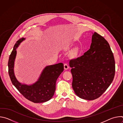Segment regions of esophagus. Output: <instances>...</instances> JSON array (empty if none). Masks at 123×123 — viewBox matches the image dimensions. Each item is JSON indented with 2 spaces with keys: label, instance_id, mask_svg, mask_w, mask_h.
<instances>
[{
  "label": "esophagus",
  "instance_id": "34e87169",
  "mask_svg": "<svg viewBox=\"0 0 123 123\" xmlns=\"http://www.w3.org/2000/svg\"><path fill=\"white\" fill-rule=\"evenodd\" d=\"M64 69H68L69 68V67H68V66L67 64H65L64 65Z\"/></svg>",
  "mask_w": 123,
  "mask_h": 123
}]
</instances>
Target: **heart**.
Here are the masks:
<instances>
[{
    "label": "heart",
    "mask_w": 123,
    "mask_h": 123,
    "mask_svg": "<svg viewBox=\"0 0 123 123\" xmlns=\"http://www.w3.org/2000/svg\"><path fill=\"white\" fill-rule=\"evenodd\" d=\"M78 51H79V49H78V47H76V48H75L74 49V50H73V51H72V54H73V55H77V54H78Z\"/></svg>",
    "instance_id": "heart-1"
}]
</instances>
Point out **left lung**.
Returning a JSON list of instances; mask_svg holds the SVG:
<instances>
[{"label":"left lung","instance_id":"obj_1","mask_svg":"<svg viewBox=\"0 0 123 123\" xmlns=\"http://www.w3.org/2000/svg\"><path fill=\"white\" fill-rule=\"evenodd\" d=\"M90 49L69 61L73 88L77 96L87 100L99 98L112 83L115 72L113 54L107 41L94 32Z\"/></svg>","mask_w":123,"mask_h":123}]
</instances>
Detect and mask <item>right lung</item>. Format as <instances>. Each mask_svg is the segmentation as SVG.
Segmentation results:
<instances>
[{
  "mask_svg": "<svg viewBox=\"0 0 123 123\" xmlns=\"http://www.w3.org/2000/svg\"><path fill=\"white\" fill-rule=\"evenodd\" d=\"M25 38L16 42L10 55L8 72L14 86L26 99L36 103H44L53 97L55 91L56 82L64 71L62 63L46 66L42 71L37 81L31 85L22 84L16 79L14 73V61L17 54L16 49Z\"/></svg>",
  "mask_w": 123,
  "mask_h": 123,
  "instance_id": "add662e5",
  "label": "right lung"
}]
</instances>
